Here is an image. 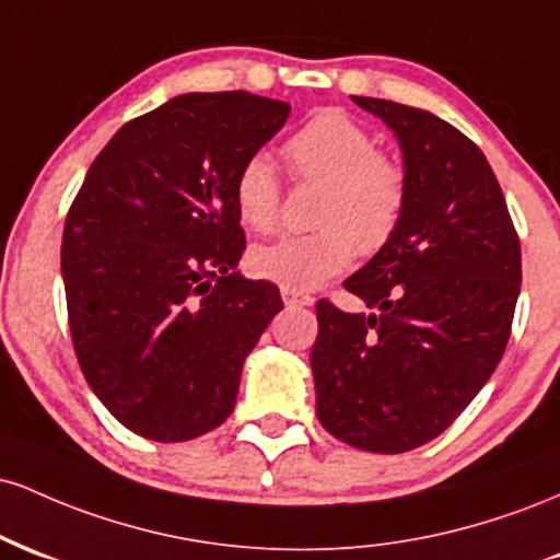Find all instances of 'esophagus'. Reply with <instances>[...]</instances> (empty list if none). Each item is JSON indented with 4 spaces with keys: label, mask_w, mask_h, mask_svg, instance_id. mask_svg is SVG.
Wrapping results in <instances>:
<instances>
[{
    "label": "esophagus",
    "mask_w": 560,
    "mask_h": 560,
    "mask_svg": "<svg viewBox=\"0 0 560 560\" xmlns=\"http://www.w3.org/2000/svg\"><path fill=\"white\" fill-rule=\"evenodd\" d=\"M281 298H284L287 305H294V307H307V305H313V302H316L311 298V294L292 292V289H281Z\"/></svg>",
    "instance_id": "1"
}]
</instances>
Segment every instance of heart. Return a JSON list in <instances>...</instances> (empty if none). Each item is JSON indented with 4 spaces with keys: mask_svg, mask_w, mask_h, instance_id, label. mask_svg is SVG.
<instances>
[{
    "mask_svg": "<svg viewBox=\"0 0 560 560\" xmlns=\"http://www.w3.org/2000/svg\"><path fill=\"white\" fill-rule=\"evenodd\" d=\"M294 176L324 184L318 231L281 236L249 253V271L281 289L307 292L342 273L352 253L371 255L395 234L405 210V171L374 150V139L345 113L313 115L284 141ZM281 184L266 155H253L234 178V208L242 226L266 234L279 221Z\"/></svg>",
    "mask_w": 560,
    "mask_h": 560,
    "instance_id": "1",
    "label": "heart"
}]
</instances>
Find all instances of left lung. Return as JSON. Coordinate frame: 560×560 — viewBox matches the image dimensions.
Instances as JSON below:
<instances>
[{
	"label": "left lung",
	"instance_id": "left-lung-1",
	"mask_svg": "<svg viewBox=\"0 0 560 560\" xmlns=\"http://www.w3.org/2000/svg\"><path fill=\"white\" fill-rule=\"evenodd\" d=\"M352 102L400 144L405 210L389 242L345 279L376 313L316 305V413L347 445L408 453L445 432L498 369L522 289V247L471 139L419 107Z\"/></svg>",
	"mask_w": 560,
	"mask_h": 560
}]
</instances>
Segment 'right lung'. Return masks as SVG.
Here are the masks:
<instances>
[{
    "label": "right lung",
    "instance_id": "obj_1",
    "mask_svg": "<svg viewBox=\"0 0 560 560\" xmlns=\"http://www.w3.org/2000/svg\"><path fill=\"white\" fill-rule=\"evenodd\" d=\"M292 107L247 92L182 94L128 120L89 168L62 234L75 355L100 402L155 442L234 410L244 358L281 311L236 271L234 178Z\"/></svg>",
    "mask_w": 560,
    "mask_h": 560
}]
</instances>
